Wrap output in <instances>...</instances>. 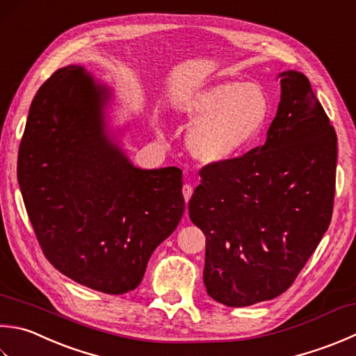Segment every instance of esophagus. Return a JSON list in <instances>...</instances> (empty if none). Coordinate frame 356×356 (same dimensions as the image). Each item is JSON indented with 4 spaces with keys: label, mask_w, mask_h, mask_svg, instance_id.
Instances as JSON below:
<instances>
[{
    "label": "esophagus",
    "mask_w": 356,
    "mask_h": 356,
    "mask_svg": "<svg viewBox=\"0 0 356 356\" xmlns=\"http://www.w3.org/2000/svg\"><path fill=\"white\" fill-rule=\"evenodd\" d=\"M182 193H184V199H185V202H188V200H190V197H191V194H193V186H191V185H188V184H185V185H184V188H182Z\"/></svg>",
    "instance_id": "obj_1"
}]
</instances>
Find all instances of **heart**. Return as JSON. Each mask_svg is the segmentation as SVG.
I'll use <instances>...</instances> for the list:
<instances>
[{"label":"heart","instance_id":"obj_1","mask_svg":"<svg viewBox=\"0 0 356 356\" xmlns=\"http://www.w3.org/2000/svg\"><path fill=\"white\" fill-rule=\"evenodd\" d=\"M174 108L193 123L186 136L191 154L204 163L224 165L256 143L271 104L261 85L224 81L179 97Z\"/></svg>","mask_w":356,"mask_h":356}]
</instances>
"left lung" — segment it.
<instances>
[{
    "label": "left lung",
    "instance_id": "left-lung-1",
    "mask_svg": "<svg viewBox=\"0 0 356 356\" xmlns=\"http://www.w3.org/2000/svg\"><path fill=\"white\" fill-rule=\"evenodd\" d=\"M262 146L200 170L188 204L207 238V293L228 307L287 290L330 225L338 138L307 76L285 71Z\"/></svg>",
    "mask_w": 356,
    "mask_h": 356
}]
</instances>
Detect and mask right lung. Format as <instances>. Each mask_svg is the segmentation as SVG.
I'll list each match as a JSON object with an SVG mask.
<instances>
[{"label":"right lung","instance_id":"obj_1","mask_svg":"<svg viewBox=\"0 0 356 356\" xmlns=\"http://www.w3.org/2000/svg\"><path fill=\"white\" fill-rule=\"evenodd\" d=\"M109 100L83 66L54 72L32 100L17 174L47 261L89 289L123 295L142 282L185 200L176 166L131 163L106 123Z\"/></svg>","mask_w":356,"mask_h":356}]
</instances>
